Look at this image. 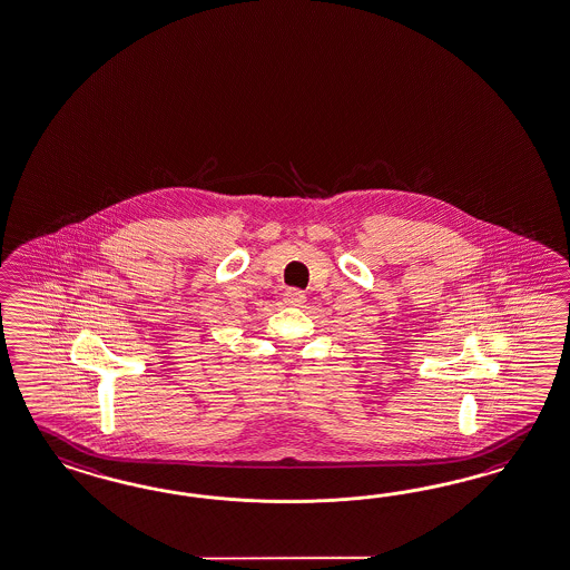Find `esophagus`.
<instances>
[{"label": "esophagus", "instance_id": "obj_1", "mask_svg": "<svg viewBox=\"0 0 570 570\" xmlns=\"http://www.w3.org/2000/svg\"><path fill=\"white\" fill-rule=\"evenodd\" d=\"M283 302L287 306H302L306 302V293L299 292V289H287L283 293Z\"/></svg>", "mask_w": 570, "mask_h": 570}]
</instances>
